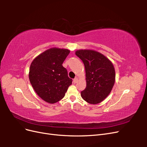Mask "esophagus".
Listing matches in <instances>:
<instances>
[{"mask_svg":"<svg viewBox=\"0 0 147 147\" xmlns=\"http://www.w3.org/2000/svg\"><path fill=\"white\" fill-rule=\"evenodd\" d=\"M78 78L77 77L75 78L74 79V83H77L78 82Z\"/></svg>","mask_w":147,"mask_h":147,"instance_id":"obj_1","label":"esophagus"}]
</instances>
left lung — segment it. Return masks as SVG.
I'll list each match as a JSON object with an SVG mask.
<instances>
[{"label": "left lung", "mask_w": 147, "mask_h": 147, "mask_svg": "<svg viewBox=\"0 0 147 147\" xmlns=\"http://www.w3.org/2000/svg\"><path fill=\"white\" fill-rule=\"evenodd\" d=\"M75 55L83 62L86 71V87L81 92L82 97L89 104L100 103L115 84V70L112 61L93 50H78Z\"/></svg>", "instance_id": "obj_1"}]
</instances>
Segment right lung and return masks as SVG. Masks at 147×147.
Masks as SVG:
<instances>
[{"label": "right lung", "instance_id": "add662e5", "mask_svg": "<svg viewBox=\"0 0 147 147\" xmlns=\"http://www.w3.org/2000/svg\"><path fill=\"white\" fill-rule=\"evenodd\" d=\"M67 49L51 48L43 51L32 61L29 78L34 91L42 99L55 104L63 98L72 79L63 66L70 53Z\"/></svg>", "mask_w": 147, "mask_h": 147}]
</instances>
